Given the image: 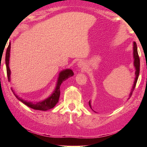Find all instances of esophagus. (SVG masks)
<instances>
[{
    "label": "esophagus",
    "instance_id": "obj_1",
    "mask_svg": "<svg viewBox=\"0 0 147 147\" xmlns=\"http://www.w3.org/2000/svg\"><path fill=\"white\" fill-rule=\"evenodd\" d=\"M77 66H78V68L82 69V70H84L86 68V64L84 61H79L78 63H77Z\"/></svg>",
    "mask_w": 147,
    "mask_h": 147
}]
</instances>
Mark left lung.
<instances>
[{"mask_svg": "<svg viewBox=\"0 0 147 147\" xmlns=\"http://www.w3.org/2000/svg\"><path fill=\"white\" fill-rule=\"evenodd\" d=\"M133 65H134L135 69H136V72H135V75H136V78H135V81H134V83H133L132 89L131 90V92H130L129 94V99L131 97V96L132 95L133 93V91L134 90L135 87H136V83H137V81L138 79V76H139L140 74V58L139 56H138V48H137V44H136V42H133ZM89 106L90 107V109L93 111V109H92V105H91V101L90 100L88 102ZM96 113V112H95Z\"/></svg>", "mask_w": 147, "mask_h": 147, "instance_id": "8db88e82", "label": "left lung"}]
</instances>
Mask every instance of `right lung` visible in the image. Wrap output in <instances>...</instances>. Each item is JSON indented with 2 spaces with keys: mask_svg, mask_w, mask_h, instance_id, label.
Instances as JSON below:
<instances>
[{
  "mask_svg": "<svg viewBox=\"0 0 147 147\" xmlns=\"http://www.w3.org/2000/svg\"><path fill=\"white\" fill-rule=\"evenodd\" d=\"M10 49H11V43L9 42V45H8V48L7 49L6 51V55H5V64H6V68H7V78L8 81L10 82V75H11V71H10L9 69V57H10ZM74 75V72L71 69H65V70H61L59 74L58 79H57L56 86H55V90L53 92H52V94L50 95L48 98L43 99V100L40 101V102H28V101L23 99L21 97H19L15 93V92L11 88L14 95L16 96V97L18 100L21 101L22 103L25 104L26 106H28V107L31 108V109H34V110H38V111H48L50 109H52L55 106V105L58 103L59 99L60 96V86L61 85V84L63 83L64 81L66 80L67 79H68L69 77H72Z\"/></svg>",
  "mask_w": 147,
  "mask_h": 147,
  "instance_id": "add662e5",
  "label": "right lung"
}]
</instances>
